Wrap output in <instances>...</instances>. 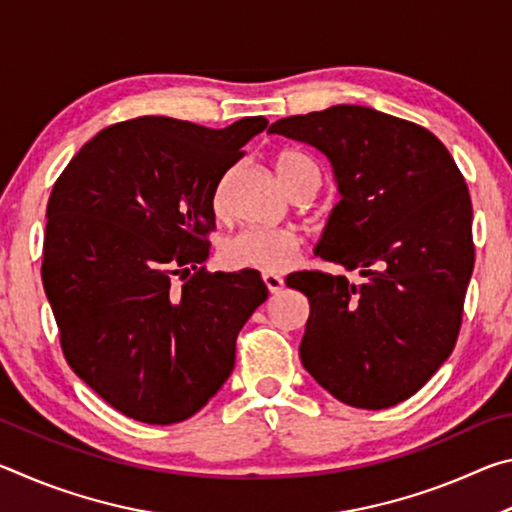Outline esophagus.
Instances as JSON below:
<instances>
[{"label":"esophagus","mask_w":512,"mask_h":512,"mask_svg":"<svg viewBox=\"0 0 512 512\" xmlns=\"http://www.w3.org/2000/svg\"><path fill=\"white\" fill-rule=\"evenodd\" d=\"M264 284H266V289L273 293H280L282 291V287H284V280L280 275H275V273H264Z\"/></svg>","instance_id":"1"}]
</instances>
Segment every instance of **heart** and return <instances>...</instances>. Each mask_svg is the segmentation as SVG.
I'll return each instance as SVG.
<instances>
[{
    "label": "heart",
    "instance_id": "obj_1",
    "mask_svg": "<svg viewBox=\"0 0 512 512\" xmlns=\"http://www.w3.org/2000/svg\"><path fill=\"white\" fill-rule=\"evenodd\" d=\"M273 169L280 183L293 192L309 173H318L314 160L296 151H280L273 158ZM219 207V198H216ZM302 239L289 228H248L225 239L221 259L230 268H255L264 273H282L296 262Z\"/></svg>",
    "mask_w": 512,
    "mask_h": 512
}]
</instances>
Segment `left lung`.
Instances as JSON below:
<instances>
[{"instance_id": "1", "label": "left lung", "mask_w": 512, "mask_h": 512, "mask_svg": "<svg viewBox=\"0 0 512 512\" xmlns=\"http://www.w3.org/2000/svg\"><path fill=\"white\" fill-rule=\"evenodd\" d=\"M268 133L314 146L341 201L316 246L363 284L291 273L309 320L300 361L329 395L388 409L427 384L456 345L474 268L472 201L445 144L427 128L366 106L284 117Z\"/></svg>"}]
</instances>
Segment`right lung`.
Returning <instances> with one entry per match:
<instances>
[{
	"instance_id": "1",
	"label": "right lung",
	"mask_w": 512,
	"mask_h": 512,
	"mask_svg": "<svg viewBox=\"0 0 512 512\" xmlns=\"http://www.w3.org/2000/svg\"><path fill=\"white\" fill-rule=\"evenodd\" d=\"M266 126L264 117L225 128L121 121L94 135L51 189L42 284L60 345L76 375L128 418H192L235 368L239 329L268 289L253 268L198 264L210 257L216 187Z\"/></svg>"
}]
</instances>
